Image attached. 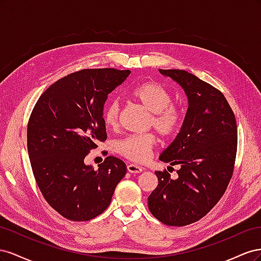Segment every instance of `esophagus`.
I'll return each instance as SVG.
<instances>
[{"mask_svg": "<svg viewBox=\"0 0 261 261\" xmlns=\"http://www.w3.org/2000/svg\"><path fill=\"white\" fill-rule=\"evenodd\" d=\"M127 171L129 173H134V174H137V173L143 172V168L139 167V165L129 163V164H127Z\"/></svg>", "mask_w": 261, "mask_h": 261, "instance_id": "34e87169", "label": "esophagus"}]
</instances>
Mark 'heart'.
<instances>
[{
	"instance_id": "1",
	"label": "heart",
	"mask_w": 261,
	"mask_h": 261,
	"mask_svg": "<svg viewBox=\"0 0 261 261\" xmlns=\"http://www.w3.org/2000/svg\"><path fill=\"white\" fill-rule=\"evenodd\" d=\"M129 97L149 112L148 128H153L164 138H172L179 130L183 114L181 110L172 102V94L161 84L148 81L134 87ZM121 103L117 99L109 101L103 110V122L110 128H116L120 123ZM151 133L141 135H128L118 140L115 150L118 154L135 162H145L155 145Z\"/></svg>"
}]
</instances>
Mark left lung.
<instances>
[{"mask_svg": "<svg viewBox=\"0 0 261 261\" xmlns=\"http://www.w3.org/2000/svg\"><path fill=\"white\" fill-rule=\"evenodd\" d=\"M184 89L188 109L180 132L160 160L179 165L177 177L156 171L158 186L148 197L152 216L171 226L203 218L222 198L232 178L238 125L223 93L181 69H159ZM173 169L172 167H169Z\"/></svg>", "mask_w": 261, "mask_h": 261, "instance_id": "8db88e82", "label": "left lung"}]
</instances>
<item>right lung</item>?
<instances>
[{
  "label": "right lung",
  "instance_id": "add662e5",
  "mask_svg": "<svg viewBox=\"0 0 261 261\" xmlns=\"http://www.w3.org/2000/svg\"><path fill=\"white\" fill-rule=\"evenodd\" d=\"M130 70L88 68L46 89L30 114L27 148L37 185L50 206L70 221H88L111 202L125 163L107 156L98 170L84 160L107 140L103 106Z\"/></svg>",
  "mask_w": 261,
  "mask_h": 261
}]
</instances>
